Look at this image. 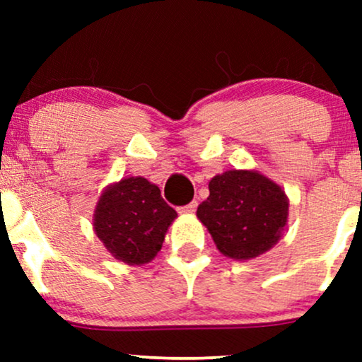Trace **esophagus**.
Segmentation results:
<instances>
[{"label": "esophagus", "instance_id": "obj_1", "mask_svg": "<svg viewBox=\"0 0 362 362\" xmlns=\"http://www.w3.org/2000/svg\"><path fill=\"white\" fill-rule=\"evenodd\" d=\"M195 207H197V202L192 201V202H189V204L178 207V213H180V214H190V213H194Z\"/></svg>", "mask_w": 362, "mask_h": 362}]
</instances>
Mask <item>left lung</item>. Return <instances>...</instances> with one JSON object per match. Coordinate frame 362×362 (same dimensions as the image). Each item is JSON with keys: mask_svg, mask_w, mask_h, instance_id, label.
Segmentation results:
<instances>
[{"mask_svg": "<svg viewBox=\"0 0 362 362\" xmlns=\"http://www.w3.org/2000/svg\"><path fill=\"white\" fill-rule=\"evenodd\" d=\"M288 195L257 170H228L209 182L197 218L224 257L250 260L279 242L288 223Z\"/></svg>", "mask_w": 362, "mask_h": 362, "instance_id": "obj_1", "label": "left lung"}]
</instances>
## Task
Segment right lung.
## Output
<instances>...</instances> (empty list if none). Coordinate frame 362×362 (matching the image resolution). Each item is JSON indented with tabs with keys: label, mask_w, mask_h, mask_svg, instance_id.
Returning <instances> with one entry per match:
<instances>
[{
	"label": "right lung",
	"mask_w": 362,
	"mask_h": 362,
	"mask_svg": "<svg viewBox=\"0 0 362 362\" xmlns=\"http://www.w3.org/2000/svg\"><path fill=\"white\" fill-rule=\"evenodd\" d=\"M177 211L158 185L127 177L103 190L93 214V230L114 259L127 265L151 262L161 250Z\"/></svg>",
	"instance_id": "1"
}]
</instances>
